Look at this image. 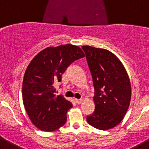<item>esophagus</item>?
Returning a JSON list of instances; mask_svg holds the SVG:
<instances>
[{"label": "esophagus", "instance_id": "esophagus-1", "mask_svg": "<svg viewBox=\"0 0 149 149\" xmlns=\"http://www.w3.org/2000/svg\"><path fill=\"white\" fill-rule=\"evenodd\" d=\"M75 102L77 104H81L82 102V99H75Z\"/></svg>", "mask_w": 149, "mask_h": 149}]
</instances>
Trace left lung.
Returning <instances> with one entry per match:
<instances>
[{
	"label": "left lung",
	"instance_id": "left-lung-1",
	"mask_svg": "<svg viewBox=\"0 0 149 149\" xmlns=\"http://www.w3.org/2000/svg\"><path fill=\"white\" fill-rule=\"evenodd\" d=\"M82 48L95 88V110L86 121L102 131L113 128L122 122L131 102L128 74L119 59L108 50L89 45Z\"/></svg>",
	"mask_w": 149,
	"mask_h": 149
}]
</instances>
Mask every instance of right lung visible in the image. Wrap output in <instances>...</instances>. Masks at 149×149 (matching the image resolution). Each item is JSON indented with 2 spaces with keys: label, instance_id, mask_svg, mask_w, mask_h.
Listing matches in <instances>:
<instances>
[{
  "label": "right lung",
  "instance_id": "1",
  "mask_svg": "<svg viewBox=\"0 0 149 149\" xmlns=\"http://www.w3.org/2000/svg\"><path fill=\"white\" fill-rule=\"evenodd\" d=\"M81 48L73 45L48 47L33 57L24 73L22 98L27 115L34 125L43 131H56L66 122L72 104L56 95L55 84L74 61L84 57Z\"/></svg>",
  "mask_w": 149,
  "mask_h": 149
}]
</instances>
